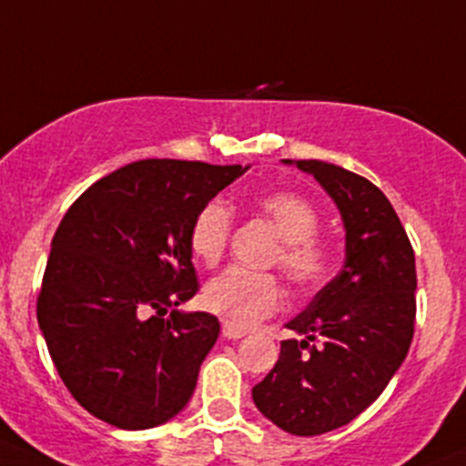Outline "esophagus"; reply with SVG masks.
<instances>
[{
    "instance_id": "34e87169",
    "label": "esophagus",
    "mask_w": 466,
    "mask_h": 466,
    "mask_svg": "<svg viewBox=\"0 0 466 466\" xmlns=\"http://www.w3.org/2000/svg\"><path fill=\"white\" fill-rule=\"evenodd\" d=\"M223 337L225 339H241V337H246V329L234 328V325H229V323H223Z\"/></svg>"
}]
</instances>
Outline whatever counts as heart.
<instances>
[{
    "instance_id": "1",
    "label": "heart",
    "mask_w": 466,
    "mask_h": 466,
    "mask_svg": "<svg viewBox=\"0 0 466 466\" xmlns=\"http://www.w3.org/2000/svg\"><path fill=\"white\" fill-rule=\"evenodd\" d=\"M255 209L268 220L282 238L275 259L298 284H314L328 270V250L316 238L319 214L302 196L291 191H268L255 198ZM232 234V214L218 200L198 211L188 232V246L196 259L216 266ZM282 287L270 273L228 268L205 289V302L214 314L234 328H252L282 305Z\"/></svg>"
}]
</instances>
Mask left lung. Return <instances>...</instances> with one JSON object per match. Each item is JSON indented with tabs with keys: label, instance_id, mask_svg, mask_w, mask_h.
Instances as JSON below:
<instances>
[{
	"label": "left lung",
	"instance_id": "1",
	"mask_svg": "<svg viewBox=\"0 0 466 466\" xmlns=\"http://www.w3.org/2000/svg\"><path fill=\"white\" fill-rule=\"evenodd\" d=\"M337 205L346 257L332 282L287 323L300 339L279 346L252 400L268 421L311 437L341 428L385 391L414 334V250L385 193L325 161H293ZM319 340V344H314Z\"/></svg>",
	"mask_w": 466,
	"mask_h": 466
}]
</instances>
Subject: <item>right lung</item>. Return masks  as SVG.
<instances>
[{
    "label": "right lung",
    "mask_w": 466,
    "mask_h": 466,
    "mask_svg": "<svg viewBox=\"0 0 466 466\" xmlns=\"http://www.w3.org/2000/svg\"><path fill=\"white\" fill-rule=\"evenodd\" d=\"M250 166L134 161L95 182L52 238L38 325L76 403L123 431L177 417L218 339L198 291L193 218Z\"/></svg>",
    "instance_id": "add662e5"
}]
</instances>
